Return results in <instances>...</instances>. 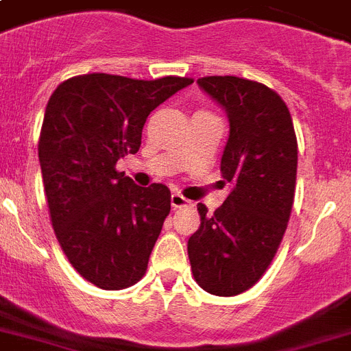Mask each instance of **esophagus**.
<instances>
[{
    "mask_svg": "<svg viewBox=\"0 0 351 351\" xmlns=\"http://www.w3.org/2000/svg\"><path fill=\"white\" fill-rule=\"evenodd\" d=\"M170 202H172V208H184V206H190L192 204V201H188L186 197L181 195V193H172V197H170Z\"/></svg>",
    "mask_w": 351,
    "mask_h": 351,
    "instance_id": "obj_1",
    "label": "esophagus"
}]
</instances>
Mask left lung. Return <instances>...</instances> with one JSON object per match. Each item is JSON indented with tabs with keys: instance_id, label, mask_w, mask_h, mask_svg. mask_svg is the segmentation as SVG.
<instances>
[{
	"instance_id": "1",
	"label": "left lung",
	"mask_w": 351,
	"mask_h": 351,
	"mask_svg": "<svg viewBox=\"0 0 351 351\" xmlns=\"http://www.w3.org/2000/svg\"><path fill=\"white\" fill-rule=\"evenodd\" d=\"M199 88L228 112L221 159L231 192L213 215L199 202V230L188 240L195 282L215 296H237L273 262L294 202L298 141L291 112L267 86L239 77H202Z\"/></svg>"
}]
</instances>
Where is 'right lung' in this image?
Masks as SVG:
<instances>
[{"instance_id":"obj_1","label":"right lung","mask_w":351,"mask_h":351,"mask_svg":"<svg viewBox=\"0 0 351 351\" xmlns=\"http://www.w3.org/2000/svg\"><path fill=\"white\" fill-rule=\"evenodd\" d=\"M192 82L89 73L59 84L48 100L39 163L51 226L69 263L93 285L120 291L147 271L170 190L136 186L117 163L138 152L150 112Z\"/></svg>"}]
</instances>
